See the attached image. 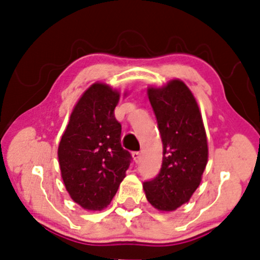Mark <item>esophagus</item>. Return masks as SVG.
<instances>
[{
	"instance_id": "1",
	"label": "esophagus",
	"mask_w": 260,
	"mask_h": 260,
	"mask_svg": "<svg viewBox=\"0 0 260 260\" xmlns=\"http://www.w3.org/2000/svg\"><path fill=\"white\" fill-rule=\"evenodd\" d=\"M133 157H134V159H135V162L138 163V162L141 161V152H140V151H135V152H133Z\"/></svg>"
}]
</instances>
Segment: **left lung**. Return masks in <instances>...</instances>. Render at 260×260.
<instances>
[{"mask_svg": "<svg viewBox=\"0 0 260 260\" xmlns=\"http://www.w3.org/2000/svg\"><path fill=\"white\" fill-rule=\"evenodd\" d=\"M163 144L157 176L143 189L152 207L172 212L189 201L200 186L208 161L206 131L197 99L183 81L170 80L163 87H148Z\"/></svg>", "mask_w": 260, "mask_h": 260, "instance_id": "8db88e82", "label": "left lung"}]
</instances>
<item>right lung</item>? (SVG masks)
Here are the masks:
<instances>
[{"instance_id":"obj_1","label":"right lung","mask_w":260,"mask_h":260,"mask_svg":"<svg viewBox=\"0 0 260 260\" xmlns=\"http://www.w3.org/2000/svg\"><path fill=\"white\" fill-rule=\"evenodd\" d=\"M120 93L94 83L71 113L58 148L61 177L74 202L102 211L115 197L131 162L120 144L122 125L115 118Z\"/></svg>"}]
</instances>
